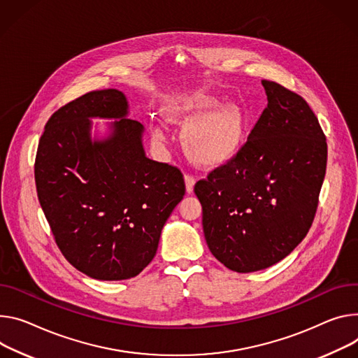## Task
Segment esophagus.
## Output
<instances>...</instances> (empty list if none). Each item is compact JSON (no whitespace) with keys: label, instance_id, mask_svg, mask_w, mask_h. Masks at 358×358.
Wrapping results in <instances>:
<instances>
[{"label":"esophagus","instance_id":"34e87169","mask_svg":"<svg viewBox=\"0 0 358 358\" xmlns=\"http://www.w3.org/2000/svg\"><path fill=\"white\" fill-rule=\"evenodd\" d=\"M184 180H185V189H187V192H192L194 185H196V178H194L191 174H185Z\"/></svg>","mask_w":358,"mask_h":358}]
</instances>
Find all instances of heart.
I'll return each mask as SVG.
<instances>
[{"label": "heart", "mask_w": 358, "mask_h": 358, "mask_svg": "<svg viewBox=\"0 0 358 358\" xmlns=\"http://www.w3.org/2000/svg\"><path fill=\"white\" fill-rule=\"evenodd\" d=\"M220 103L213 96H199L170 104L167 118L176 125H187L182 145L188 157L201 166H215L229 158L237 148L243 131V114L236 106H224L215 112ZM155 138L162 134L158 128L152 131Z\"/></svg>", "instance_id": "heart-1"}]
</instances>
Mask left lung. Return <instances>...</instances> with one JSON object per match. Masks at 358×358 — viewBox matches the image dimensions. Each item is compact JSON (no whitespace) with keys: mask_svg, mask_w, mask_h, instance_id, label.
<instances>
[{"mask_svg":"<svg viewBox=\"0 0 358 358\" xmlns=\"http://www.w3.org/2000/svg\"><path fill=\"white\" fill-rule=\"evenodd\" d=\"M268 104L247 143L194 191L213 255L237 273L285 258L313 224L327 167V141L297 92L263 80Z\"/></svg>","mask_w":358,"mask_h":358,"instance_id":"left-lung-1","label":"left lung"}]
</instances>
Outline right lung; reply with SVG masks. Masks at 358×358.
<instances>
[{
	"mask_svg": "<svg viewBox=\"0 0 358 358\" xmlns=\"http://www.w3.org/2000/svg\"><path fill=\"white\" fill-rule=\"evenodd\" d=\"M127 114L118 90L78 96L47 121L34 164L58 248L78 271L103 281L136 277L151 263L162 227L185 194L177 167L145 157L144 127ZM95 116L117 120L107 141L90 140Z\"/></svg>",
	"mask_w": 358,
	"mask_h": 358,
	"instance_id": "obj_1",
	"label": "right lung"
}]
</instances>
